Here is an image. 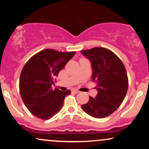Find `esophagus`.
Instances as JSON below:
<instances>
[{"mask_svg": "<svg viewBox=\"0 0 149 149\" xmlns=\"http://www.w3.org/2000/svg\"><path fill=\"white\" fill-rule=\"evenodd\" d=\"M72 92H74L75 93H79L80 91L78 90H77V89H73L72 90Z\"/></svg>", "mask_w": 149, "mask_h": 149, "instance_id": "34e87169", "label": "esophagus"}]
</instances>
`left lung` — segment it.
Listing matches in <instances>:
<instances>
[{"mask_svg":"<svg viewBox=\"0 0 149 149\" xmlns=\"http://www.w3.org/2000/svg\"><path fill=\"white\" fill-rule=\"evenodd\" d=\"M91 61L92 80L98 91L95 98L90 97L81 106L85 113L96 118L112 114L123 102L128 89V78L123 63L110 49L93 47L80 51Z\"/></svg>","mask_w":149,"mask_h":149,"instance_id":"left-lung-1","label":"left lung"}]
</instances>
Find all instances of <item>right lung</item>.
<instances>
[{"mask_svg":"<svg viewBox=\"0 0 149 149\" xmlns=\"http://www.w3.org/2000/svg\"><path fill=\"white\" fill-rule=\"evenodd\" d=\"M73 52L45 49L27 61L20 74L19 92L28 110L39 118L48 120L59 112L69 90H53V78L75 55Z\"/></svg>","mask_w":149,"mask_h":149,"instance_id":"add662e5","label":"right lung"}]
</instances>
